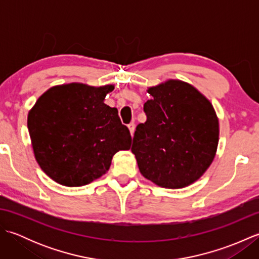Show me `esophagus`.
<instances>
[{
  "instance_id": "1",
  "label": "esophagus",
  "mask_w": 259,
  "mask_h": 259,
  "mask_svg": "<svg viewBox=\"0 0 259 259\" xmlns=\"http://www.w3.org/2000/svg\"><path fill=\"white\" fill-rule=\"evenodd\" d=\"M128 128H129V130H130V134H131V136H134V134H135V129H136V124H135L134 122H131V123H129V124H128Z\"/></svg>"
}]
</instances>
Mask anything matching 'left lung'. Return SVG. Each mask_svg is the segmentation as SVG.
Wrapping results in <instances>:
<instances>
[{
    "instance_id": "1",
    "label": "left lung",
    "mask_w": 259,
    "mask_h": 259,
    "mask_svg": "<svg viewBox=\"0 0 259 259\" xmlns=\"http://www.w3.org/2000/svg\"><path fill=\"white\" fill-rule=\"evenodd\" d=\"M145 123L137 125L131 151L141 175L159 187L194 184L216 156L219 122L211 102L194 85L170 79L148 88Z\"/></svg>"
}]
</instances>
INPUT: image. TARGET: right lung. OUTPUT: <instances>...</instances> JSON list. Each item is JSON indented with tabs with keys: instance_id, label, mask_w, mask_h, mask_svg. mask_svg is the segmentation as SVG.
<instances>
[{
	"instance_id": "add662e5",
	"label": "right lung",
	"mask_w": 259,
	"mask_h": 259,
	"mask_svg": "<svg viewBox=\"0 0 259 259\" xmlns=\"http://www.w3.org/2000/svg\"><path fill=\"white\" fill-rule=\"evenodd\" d=\"M113 84L79 82L52 87L27 114L38 166L56 183L80 187L106 174L114 153L129 150L131 136L117 108L104 103Z\"/></svg>"
}]
</instances>
